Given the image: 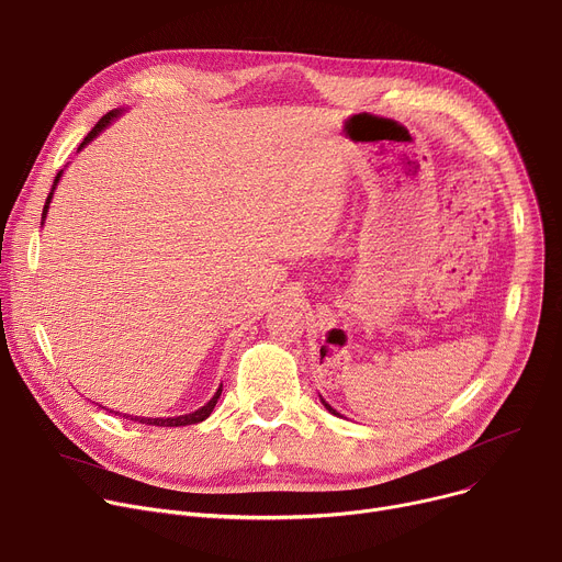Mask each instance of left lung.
<instances>
[{
  "instance_id": "1",
  "label": "left lung",
  "mask_w": 562,
  "mask_h": 562,
  "mask_svg": "<svg viewBox=\"0 0 562 562\" xmlns=\"http://www.w3.org/2000/svg\"><path fill=\"white\" fill-rule=\"evenodd\" d=\"M321 402H323V404H325V408H327V411H329V414H334V416H339V414H336V411H334V408H331V406H329V404H327V402H325V400H323V397H321Z\"/></svg>"
}]
</instances>
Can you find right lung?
Listing matches in <instances>:
<instances>
[{
  "instance_id": "add662e5",
  "label": "right lung",
  "mask_w": 562,
  "mask_h": 562,
  "mask_svg": "<svg viewBox=\"0 0 562 562\" xmlns=\"http://www.w3.org/2000/svg\"><path fill=\"white\" fill-rule=\"evenodd\" d=\"M122 115V110H110L108 115H103L99 122H97V126L86 135V139L81 142V146H79V151L81 148L88 144V142H92L112 120L115 117H120ZM60 173L63 171H58V176H56V180H54V187H56V182L60 180ZM54 187H52V192H49V196H47V203H45V210H43V221H45V216H47V210H49V203H52V194H54ZM221 386H218V391L212 395V400L205 404V406H201V408H196L194 414H184V416H176V418H139V416H126V414H120L117 411V416H124V418H128V420H133V423H142V425H156V427H184V425H196V423H203L205 418H210V414H212V408L216 406V400H218V395H221Z\"/></svg>"
}]
</instances>
